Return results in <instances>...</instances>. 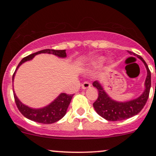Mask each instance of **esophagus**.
Returning a JSON list of instances; mask_svg holds the SVG:
<instances>
[{
	"label": "esophagus",
	"instance_id": "1",
	"mask_svg": "<svg viewBox=\"0 0 156 156\" xmlns=\"http://www.w3.org/2000/svg\"><path fill=\"white\" fill-rule=\"evenodd\" d=\"M81 87L83 89H87L91 87V84H90V83H89V82L85 81L84 83H83V84H82Z\"/></svg>",
	"mask_w": 156,
	"mask_h": 156
}]
</instances>
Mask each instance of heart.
Listing matches in <instances>:
<instances>
[{"instance_id": "obj_1", "label": "heart", "mask_w": 156, "mask_h": 156, "mask_svg": "<svg viewBox=\"0 0 156 156\" xmlns=\"http://www.w3.org/2000/svg\"><path fill=\"white\" fill-rule=\"evenodd\" d=\"M105 60V58L104 57H99V58H96L95 61H94V64H101V63H103V62Z\"/></svg>"}]
</instances>
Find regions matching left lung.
I'll use <instances>...</instances> for the list:
<instances>
[{"mask_svg":"<svg viewBox=\"0 0 156 156\" xmlns=\"http://www.w3.org/2000/svg\"><path fill=\"white\" fill-rule=\"evenodd\" d=\"M129 53H132V52L130 51ZM136 55L139 59L142 61L147 71V76L144 83L145 89L144 92L136 99L127 102L114 101L105 92L100 82H98V80L93 82V87H95L98 90V98L93 103V106L96 112L106 120L120 121L128 119L139 114L146 104L149 97L150 87H151V73L147 64L145 61L143 59L142 57L139 55Z\"/></svg>","mask_w":156,"mask_h":156,"instance_id":"1","label":"left lung"}]
</instances>
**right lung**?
<instances>
[{"instance_id": "1", "label": "right lung", "mask_w": 156, "mask_h": 156, "mask_svg": "<svg viewBox=\"0 0 156 156\" xmlns=\"http://www.w3.org/2000/svg\"><path fill=\"white\" fill-rule=\"evenodd\" d=\"M40 53H49V54H53L60 58H65L67 56L66 50H52V49H45L42 51H38L37 53H32V54L28 55V56L23 58L20 61L17 68H16L13 76H12V80H14L16 71L17 70L21 64L27 62V61L31 60L36 55L40 54ZM14 98L17 105V108L20 112L21 114L26 117L27 119H31L32 121L37 122L39 123H43V124H52L55 122L58 121L62 119L67 113V110L73 94H67L66 93H61V94L55 98L51 103L47 106L42 108H31L27 106L20 101V100L16 96L15 91L13 90Z\"/></svg>"}]
</instances>
